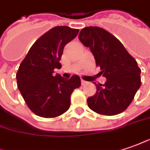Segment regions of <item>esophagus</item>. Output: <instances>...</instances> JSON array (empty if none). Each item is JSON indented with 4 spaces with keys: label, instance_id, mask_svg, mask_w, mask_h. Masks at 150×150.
I'll list each match as a JSON object with an SVG mask.
<instances>
[{
    "label": "esophagus",
    "instance_id": "esophagus-1",
    "mask_svg": "<svg viewBox=\"0 0 150 150\" xmlns=\"http://www.w3.org/2000/svg\"><path fill=\"white\" fill-rule=\"evenodd\" d=\"M86 83H87L86 81H84L83 79H81V84H82V85H84V84H86Z\"/></svg>",
    "mask_w": 150,
    "mask_h": 150
}]
</instances>
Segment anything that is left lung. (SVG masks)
Here are the masks:
<instances>
[{
    "label": "left lung",
    "instance_id": "8db88e82",
    "mask_svg": "<svg viewBox=\"0 0 150 150\" xmlns=\"http://www.w3.org/2000/svg\"><path fill=\"white\" fill-rule=\"evenodd\" d=\"M79 41L89 47L104 84L96 85V93L87 99L88 108L104 116L124 112L134 99L141 84L137 62L116 37L99 27H85L79 33Z\"/></svg>",
    "mask_w": 150,
    "mask_h": 150
}]
</instances>
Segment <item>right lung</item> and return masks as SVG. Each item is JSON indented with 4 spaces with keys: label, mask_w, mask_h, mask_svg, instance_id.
Listing matches in <instances>:
<instances>
[{
    "label": "right lung",
    "mask_w": 150,
    "mask_h": 150,
    "mask_svg": "<svg viewBox=\"0 0 150 150\" xmlns=\"http://www.w3.org/2000/svg\"><path fill=\"white\" fill-rule=\"evenodd\" d=\"M79 29L67 26L51 28L33 44L16 74L17 86L28 108L44 118L65 113L71 106V95L81 85L78 75L69 79L54 75L61 69L65 46L77 36Z\"/></svg>",
    "instance_id": "right-lung-1"
}]
</instances>
